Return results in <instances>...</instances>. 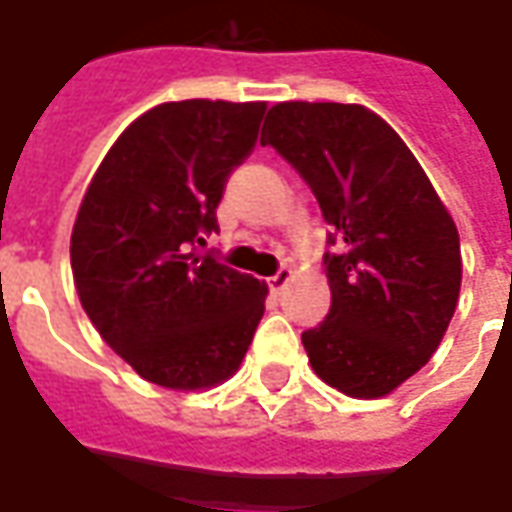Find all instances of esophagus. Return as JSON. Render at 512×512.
Instances as JSON below:
<instances>
[{"label":"esophagus","instance_id":"obj_1","mask_svg":"<svg viewBox=\"0 0 512 512\" xmlns=\"http://www.w3.org/2000/svg\"><path fill=\"white\" fill-rule=\"evenodd\" d=\"M291 277H294V271L288 269V266H283V269L277 271L274 277H269V288H271V291H274V294H280L285 285L291 283Z\"/></svg>","mask_w":512,"mask_h":512}]
</instances>
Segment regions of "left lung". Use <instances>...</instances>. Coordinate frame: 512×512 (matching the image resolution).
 Returning <instances> with one entry per match:
<instances>
[{
    "instance_id": "8db88e82",
    "label": "left lung",
    "mask_w": 512,
    "mask_h": 512,
    "mask_svg": "<svg viewBox=\"0 0 512 512\" xmlns=\"http://www.w3.org/2000/svg\"><path fill=\"white\" fill-rule=\"evenodd\" d=\"M333 229L330 311L302 333L314 373L350 398H384L426 364L460 300V235L392 128L356 103H277L263 123Z\"/></svg>"
}]
</instances>
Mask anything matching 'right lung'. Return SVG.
Wrapping results in <instances>:
<instances>
[{
	"mask_svg": "<svg viewBox=\"0 0 512 512\" xmlns=\"http://www.w3.org/2000/svg\"><path fill=\"white\" fill-rule=\"evenodd\" d=\"M266 103L182 100L125 128L86 187L72 277L103 342L145 381L207 389L241 367L269 288L196 243L218 229L232 170L252 154Z\"/></svg>",
	"mask_w": 512,
	"mask_h": 512,
	"instance_id": "1",
	"label": "right lung"
}]
</instances>
